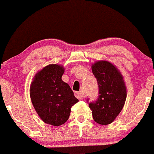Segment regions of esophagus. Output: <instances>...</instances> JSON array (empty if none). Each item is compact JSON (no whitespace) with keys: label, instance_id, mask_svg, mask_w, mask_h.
<instances>
[{"label":"esophagus","instance_id":"esophagus-1","mask_svg":"<svg viewBox=\"0 0 154 154\" xmlns=\"http://www.w3.org/2000/svg\"><path fill=\"white\" fill-rule=\"evenodd\" d=\"M75 96L79 99H82L83 98V94L81 92H75Z\"/></svg>","mask_w":154,"mask_h":154}]
</instances>
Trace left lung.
Masks as SVG:
<instances>
[{
    "label": "left lung",
    "instance_id": "8db88e82",
    "mask_svg": "<svg viewBox=\"0 0 154 154\" xmlns=\"http://www.w3.org/2000/svg\"><path fill=\"white\" fill-rule=\"evenodd\" d=\"M92 71L97 79L99 96L97 100L89 103V107L96 122L109 125L124 107L127 97L126 86L118 69L108 61H97L92 65Z\"/></svg>",
    "mask_w": 154,
    "mask_h": 154
}]
</instances>
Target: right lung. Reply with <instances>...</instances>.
Here are the masks:
<instances>
[{"instance_id": "obj_1", "label": "right lung", "mask_w": 154, "mask_h": 154, "mask_svg": "<svg viewBox=\"0 0 154 154\" xmlns=\"http://www.w3.org/2000/svg\"><path fill=\"white\" fill-rule=\"evenodd\" d=\"M62 66L50 64L35 74L30 86V98L35 110L45 123L59 126L68 120L70 108L79 99L67 83L61 79Z\"/></svg>"}]
</instances>
